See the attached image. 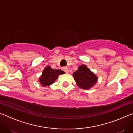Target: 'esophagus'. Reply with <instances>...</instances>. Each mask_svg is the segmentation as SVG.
Instances as JSON below:
<instances>
[{
  "mask_svg": "<svg viewBox=\"0 0 133 133\" xmlns=\"http://www.w3.org/2000/svg\"><path fill=\"white\" fill-rule=\"evenodd\" d=\"M62 69H63V70L66 72V73H69V69H68V68H67V67H63V68H62Z\"/></svg>",
  "mask_w": 133,
  "mask_h": 133,
  "instance_id": "34e87169",
  "label": "esophagus"
}]
</instances>
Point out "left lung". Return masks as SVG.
Returning a JSON list of instances; mask_svg holds the SVG:
<instances>
[{
  "instance_id": "8db88e82",
  "label": "left lung",
  "mask_w": 133,
  "mask_h": 133,
  "mask_svg": "<svg viewBox=\"0 0 133 133\" xmlns=\"http://www.w3.org/2000/svg\"><path fill=\"white\" fill-rule=\"evenodd\" d=\"M73 76L77 84L83 89H89L93 87L97 80V76L85 65L80 66L73 73Z\"/></svg>"
}]
</instances>
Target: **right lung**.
<instances>
[{
    "mask_svg": "<svg viewBox=\"0 0 133 133\" xmlns=\"http://www.w3.org/2000/svg\"><path fill=\"white\" fill-rule=\"evenodd\" d=\"M64 72L60 70L52 69L50 66L46 67L43 71L39 78V82L43 86H49L55 83L58 75L64 74Z\"/></svg>",
    "mask_w": 133,
    "mask_h": 133,
    "instance_id": "1",
    "label": "right lung"
}]
</instances>
